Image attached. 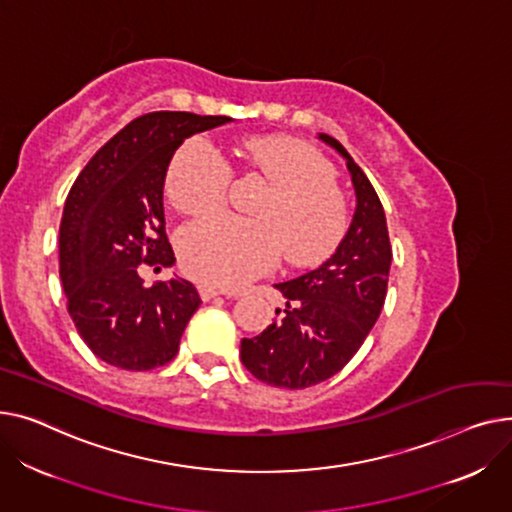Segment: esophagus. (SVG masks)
I'll return each mask as SVG.
<instances>
[{
    "label": "esophagus",
    "mask_w": 512,
    "mask_h": 512,
    "mask_svg": "<svg viewBox=\"0 0 512 512\" xmlns=\"http://www.w3.org/2000/svg\"><path fill=\"white\" fill-rule=\"evenodd\" d=\"M198 293H200V297H202V302H210V299H215V297H219V295H225L223 291H219L217 287H210V285H200V287H198Z\"/></svg>",
    "instance_id": "esophagus-1"
}]
</instances>
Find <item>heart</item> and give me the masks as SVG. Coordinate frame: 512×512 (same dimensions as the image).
<instances>
[{
  "mask_svg": "<svg viewBox=\"0 0 512 512\" xmlns=\"http://www.w3.org/2000/svg\"><path fill=\"white\" fill-rule=\"evenodd\" d=\"M246 165L273 186L256 210L258 219L213 215L179 235L186 273L217 287H242L275 268L285 252L295 266L324 262L339 248L347 210L333 186L335 173L318 150L289 136H258L244 144ZM231 167L208 138L194 136L171 159L165 192L184 215L223 204Z\"/></svg>",
  "mask_w": 512,
  "mask_h": 512,
  "instance_id": "obj_1",
  "label": "heart"
}]
</instances>
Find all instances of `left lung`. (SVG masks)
<instances>
[{"label":"left lung","instance_id":"1","mask_svg":"<svg viewBox=\"0 0 512 512\" xmlns=\"http://www.w3.org/2000/svg\"><path fill=\"white\" fill-rule=\"evenodd\" d=\"M347 161L355 213L337 252L316 270L275 285L279 320L242 341V362L262 382L308 388L341 372L376 324L393 260L384 208L366 173L339 140L318 134Z\"/></svg>","mask_w":512,"mask_h":512}]
</instances>
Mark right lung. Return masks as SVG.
Wrapping results in <instances>:
<instances>
[{"mask_svg": "<svg viewBox=\"0 0 512 512\" xmlns=\"http://www.w3.org/2000/svg\"><path fill=\"white\" fill-rule=\"evenodd\" d=\"M231 122L225 115L155 111L136 117L88 161L59 225V277L82 341L109 366H165L202 304L186 279L144 287L140 264H175L163 186L182 142Z\"/></svg>", "mask_w": 512, "mask_h": 512, "instance_id": "add662e5", "label": "right lung"}]
</instances>
